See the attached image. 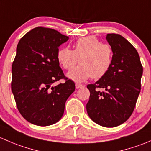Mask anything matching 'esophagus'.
<instances>
[{
  "label": "esophagus",
  "mask_w": 151,
  "mask_h": 151,
  "mask_svg": "<svg viewBox=\"0 0 151 151\" xmlns=\"http://www.w3.org/2000/svg\"><path fill=\"white\" fill-rule=\"evenodd\" d=\"M75 85H76V88H77V89H79V88H83V85H81V84H79V83H76Z\"/></svg>",
  "instance_id": "esophagus-1"
}]
</instances>
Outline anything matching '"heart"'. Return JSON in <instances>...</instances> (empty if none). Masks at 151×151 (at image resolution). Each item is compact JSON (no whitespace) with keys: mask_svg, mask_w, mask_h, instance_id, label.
Returning a JSON list of instances; mask_svg holds the SVG:
<instances>
[{"mask_svg":"<svg viewBox=\"0 0 151 151\" xmlns=\"http://www.w3.org/2000/svg\"><path fill=\"white\" fill-rule=\"evenodd\" d=\"M74 50L68 47L60 49L58 52L59 63L65 69H71L77 63L80 64L67 74L73 81L82 83L93 77L101 78L112 66L113 53L109 45L101 44L96 36H86L75 42Z\"/></svg>","mask_w":151,"mask_h":151,"instance_id":"obj_1","label":"heart"}]
</instances>
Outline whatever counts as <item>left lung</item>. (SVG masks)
I'll return each mask as SVG.
<instances>
[{
    "instance_id": "1",
    "label": "left lung",
    "mask_w": 151,
    "mask_h": 151,
    "mask_svg": "<svg viewBox=\"0 0 151 151\" xmlns=\"http://www.w3.org/2000/svg\"><path fill=\"white\" fill-rule=\"evenodd\" d=\"M106 39L113 53L112 66L106 75L88 85L91 94L86 109L96 123L115 127L127 121L133 112L140 93L143 69L137 51L124 37L108 33Z\"/></svg>"
}]
</instances>
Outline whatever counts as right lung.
<instances>
[{"label": "right lung", "mask_w": 151, "mask_h": 151, "mask_svg": "<svg viewBox=\"0 0 151 151\" xmlns=\"http://www.w3.org/2000/svg\"><path fill=\"white\" fill-rule=\"evenodd\" d=\"M68 39L54 29L37 27L18 43L12 66V91L18 110L30 123L47 126L57 123L75 90L58 60V47ZM61 78L64 83L53 86Z\"/></svg>", "instance_id": "right-lung-1"}]
</instances>
